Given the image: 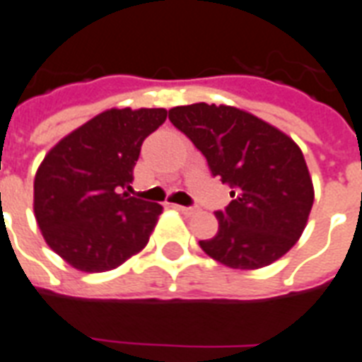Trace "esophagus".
Here are the masks:
<instances>
[{"label":"esophagus","instance_id":"obj_1","mask_svg":"<svg viewBox=\"0 0 362 362\" xmlns=\"http://www.w3.org/2000/svg\"><path fill=\"white\" fill-rule=\"evenodd\" d=\"M175 209L181 211V213H183V215H187V216L194 215V213H196L194 207H185V205H175Z\"/></svg>","mask_w":362,"mask_h":362}]
</instances>
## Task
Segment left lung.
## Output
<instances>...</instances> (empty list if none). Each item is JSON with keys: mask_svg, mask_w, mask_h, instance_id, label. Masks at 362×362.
<instances>
[{"mask_svg": "<svg viewBox=\"0 0 362 362\" xmlns=\"http://www.w3.org/2000/svg\"><path fill=\"white\" fill-rule=\"evenodd\" d=\"M170 121L231 187L216 211L218 231L199 247L231 269H259L297 243L314 204L303 151L290 136L245 110L196 103L170 110Z\"/></svg>", "mask_w": 362, "mask_h": 362, "instance_id": "8db88e82", "label": "left lung"}]
</instances>
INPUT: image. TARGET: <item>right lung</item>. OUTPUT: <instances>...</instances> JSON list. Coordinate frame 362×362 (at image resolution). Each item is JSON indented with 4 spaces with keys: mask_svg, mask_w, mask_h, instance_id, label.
<instances>
[{
    "mask_svg": "<svg viewBox=\"0 0 362 362\" xmlns=\"http://www.w3.org/2000/svg\"><path fill=\"white\" fill-rule=\"evenodd\" d=\"M164 108H112L52 147L35 173L33 211L48 247L86 273L119 267L146 247L163 205L134 198L141 144Z\"/></svg>",
    "mask_w": 362,
    "mask_h": 362,
    "instance_id": "obj_1",
    "label": "right lung"
}]
</instances>
